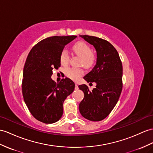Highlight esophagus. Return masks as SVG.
Masks as SVG:
<instances>
[{
  "instance_id": "34e87169",
  "label": "esophagus",
  "mask_w": 153,
  "mask_h": 153,
  "mask_svg": "<svg viewBox=\"0 0 153 153\" xmlns=\"http://www.w3.org/2000/svg\"><path fill=\"white\" fill-rule=\"evenodd\" d=\"M79 89V86H78L77 84L76 83V84H75V89Z\"/></svg>"
}]
</instances>
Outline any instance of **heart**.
<instances>
[{
    "label": "heart",
    "instance_id": "1",
    "mask_svg": "<svg viewBox=\"0 0 153 153\" xmlns=\"http://www.w3.org/2000/svg\"><path fill=\"white\" fill-rule=\"evenodd\" d=\"M72 49L73 52L80 57V64L87 68H90L94 66L97 62V54L91 51V48L88 44L84 42H78L74 43ZM70 55L68 50L63 49L59 56V62L63 65H67L69 64ZM65 74L69 79L76 80L79 77L83 75L84 71L82 68H69L65 69Z\"/></svg>",
    "mask_w": 153,
    "mask_h": 153
}]
</instances>
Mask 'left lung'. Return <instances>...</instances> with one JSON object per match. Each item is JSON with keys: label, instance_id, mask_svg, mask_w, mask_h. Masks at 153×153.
Returning a JSON list of instances; mask_svg holds the SVG:
<instances>
[{"label": "left lung", "instance_id": "left-lung-1", "mask_svg": "<svg viewBox=\"0 0 153 153\" xmlns=\"http://www.w3.org/2000/svg\"><path fill=\"white\" fill-rule=\"evenodd\" d=\"M80 36L94 46L97 58L94 69L84 77L89 84L95 82V88L90 91L85 84L79 86L84 94L79 110L87 120L99 121L110 114L120 97L122 62L117 50L108 41L88 35Z\"/></svg>", "mask_w": 153, "mask_h": 153}]
</instances>
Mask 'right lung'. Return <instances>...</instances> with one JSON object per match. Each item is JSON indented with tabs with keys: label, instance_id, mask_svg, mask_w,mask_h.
Wrapping results in <instances>:
<instances>
[{
	"label": "right lung",
	"instance_id": "1",
	"mask_svg": "<svg viewBox=\"0 0 153 153\" xmlns=\"http://www.w3.org/2000/svg\"><path fill=\"white\" fill-rule=\"evenodd\" d=\"M76 36H52L32 47L26 59L22 92L29 111L37 120L54 123L63 114V103L74 91V83L68 78L56 83L51 79L53 69L60 67L59 56L65 45Z\"/></svg>",
	"mask_w": 153,
	"mask_h": 153
}]
</instances>
